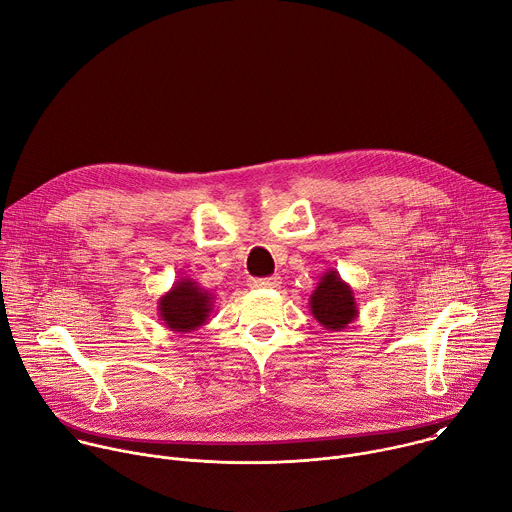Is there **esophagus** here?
Here are the masks:
<instances>
[{"mask_svg":"<svg viewBox=\"0 0 512 512\" xmlns=\"http://www.w3.org/2000/svg\"><path fill=\"white\" fill-rule=\"evenodd\" d=\"M281 283L279 275H271V277H253L251 285L253 287H277Z\"/></svg>","mask_w":512,"mask_h":512,"instance_id":"esophagus-1","label":"esophagus"}]
</instances>
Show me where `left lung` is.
<instances>
[{
	"label": "left lung",
	"mask_w": 512,
	"mask_h": 512,
	"mask_svg": "<svg viewBox=\"0 0 512 512\" xmlns=\"http://www.w3.org/2000/svg\"><path fill=\"white\" fill-rule=\"evenodd\" d=\"M312 316L330 332H340L358 318L354 289L336 269H326L310 296Z\"/></svg>",
	"instance_id": "1"
}]
</instances>
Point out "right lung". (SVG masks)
Segmentation results:
<instances>
[{"mask_svg": "<svg viewBox=\"0 0 512 512\" xmlns=\"http://www.w3.org/2000/svg\"><path fill=\"white\" fill-rule=\"evenodd\" d=\"M214 294L194 279H178L158 300V316L162 324L180 334H188L204 326L212 314Z\"/></svg>", "mask_w": 512, "mask_h": 512, "instance_id": "add662e5", "label": "right lung"}]
</instances>
